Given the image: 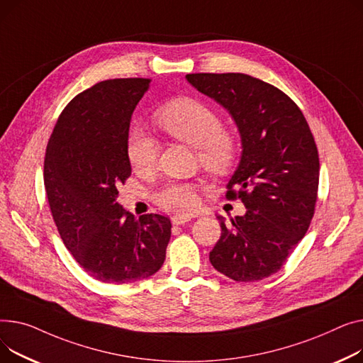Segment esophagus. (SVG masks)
<instances>
[{"label":"esophagus","mask_w":363,"mask_h":363,"mask_svg":"<svg viewBox=\"0 0 363 363\" xmlns=\"http://www.w3.org/2000/svg\"><path fill=\"white\" fill-rule=\"evenodd\" d=\"M190 220H191V217H189V216H174L172 218V223H173V225H182L184 223H189Z\"/></svg>","instance_id":"obj_1"}]
</instances>
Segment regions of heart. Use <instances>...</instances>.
Listing matches in <instances>:
<instances>
[{"instance_id":"obj_1","label":"heart","mask_w":363,"mask_h":363,"mask_svg":"<svg viewBox=\"0 0 363 363\" xmlns=\"http://www.w3.org/2000/svg\"><path fill=\"white\" fill-rule=\"evenodd\" d=\"M161 129L173 139L194 146L201 164L209 172L224 173L238 155V140L221 127L218 114L195 98H176L164 104L154 114ZM158 142L142 129H135L127 142V158L135 172L149 173L157 165ZM167 209L189 214L198 203V189L190 183L167 184L157 195Z\"/></svg>"}]
</instances>
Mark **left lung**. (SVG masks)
I'll return each mask as SVG.
<instances>
[{"instance_id":"8db88e82","label":"left lung","mask_w":363,"mask_h":363,"mask_svg":"<svg viewBox=\"0 0 363 363\" xmlns=\"http://www.w3.org/2000/svg\"><path fill=\"white\" fill-rule=\"evenodd\" d=\"M186 80L214 99L238 127L242 155L227 198H242L245 216H216L221 236L209 252L217 271L258 281L280 271L313 217L319 158L302 111L286 94L243 73H195Z\"/></svg>"}]
</instances>
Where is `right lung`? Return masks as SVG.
Instances as JSON below:
<instances>
[{"label":"right lung","mask_w":363,"mask_h":363,"mask_svg":"<svg viewBox=\"0 0 363 363\" xmlns=\"http://www.w3.org/2000/svg\"><path fill=\"white\" fill-rule=\"evenodd\" d=\"M149 79H113L79 94L61 113L50 138L44 183L60 236L95 280L135 283L164 264L172 223L136 218L117 201L130 176L127 142L132 114Z\"/></svg>","instance_id":"1"}]
</instances>
